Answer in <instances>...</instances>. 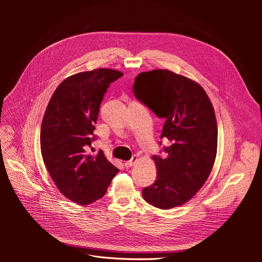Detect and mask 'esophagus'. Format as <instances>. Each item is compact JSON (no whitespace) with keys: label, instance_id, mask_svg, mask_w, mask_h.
<instances>
[{"label":"esophagus","instance_id":"esophagus-1","mask_svg":"<svg viewBox=\"0 0 262 262\" xmlns=\"http://www.w3.org/2000/svg\"><path fill=\"white\" fill-rule=\"evenodd\" d=\"M137 161H138V157H137V156H133V158H132L129 161L125 162L124 166H125L126 168H128V167H132V166H134V165L136 164V162H137Z\"/></svg>","mask_w":262,"mask_h":262}]
</instances>
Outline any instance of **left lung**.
Returning a JSON list of instances; mask_svg holds the SVG:
<instances>
[{"label":"left lung","instance_id":"1","mask_svg":"<svg viewBox=\"0 0 262 262\" xmlns=\"http://www.w3.org/2000/svg\"><path fill=\"white\" fill-rule=\"evenodd\" d=\"M133 91L165 119L161 139L171 142L164 147L165 158L154 156L157 180L143 189V198L161 209L182 205L202 188L213 167L217 146L213 106L199 84L166 69L139 73Z\"/></svg>","mask_w":262,"mask_h":262}]
</instances>
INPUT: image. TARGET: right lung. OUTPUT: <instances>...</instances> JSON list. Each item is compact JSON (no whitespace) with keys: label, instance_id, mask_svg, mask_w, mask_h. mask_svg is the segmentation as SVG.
<instances>
[{"label":"right lung","instance_id":"obj_1","mask_svg":"<svg viewBox=\"0 0 262 262\" xmlns=\"http://www.w3.org/2000/svg\"><path fill=\"white\" fill-rule=\"evenodd\" d=\"M122 76L106 68L74 74L57 87L46 110L40 130L45 165L59 191L80 205L103 197L119 172L101 150L96 156L89 150L103 96Z\"/></svg>","mask_w":262,"mask_h":262}]
</instances>
